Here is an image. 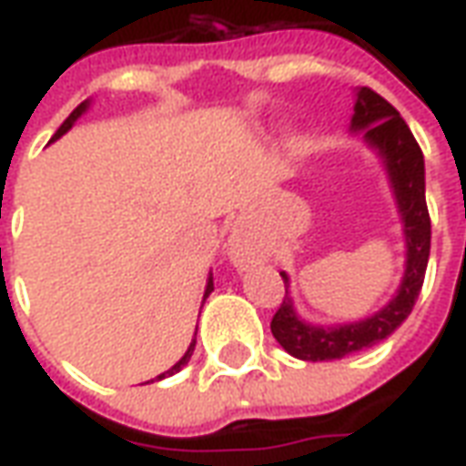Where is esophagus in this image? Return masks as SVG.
<instances>
[{
    "mask_svg": "<svg viewBox=\"0 0 466 466\" xmlns=\"http://www.w3.org/2000/svg\"><path fill=\"white\" fill-rule=\"evenodd\" d=\"M229 254H232V259L237 264H244L247 262V252H244L239 244H232V249H229Z\"/></svg>",
    "mask_w": 466,
    "mask_h": 466,
    "instance_id": "1",
    "label": "esophagus"
}]
</instances>
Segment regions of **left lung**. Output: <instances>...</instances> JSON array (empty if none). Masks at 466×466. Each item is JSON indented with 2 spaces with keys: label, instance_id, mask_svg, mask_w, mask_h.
<instances>
[{
  "label": "left lung",
  "instance_id": "8db88e82",
  "mask_svg": "<svg viewBox=\"0 0 466 466\" xmlns=\"http://www.w3.org/2000/svg\"><path fill=\"white\" fill-rule=\"evenodd\" d=\"M364 132L371 149H377L390 172L394 197L400 204L404 239H407V267L401 277L400 292L384 309L354 324L339 327H312L294 312L292 299L284 297L272 317V334L292 357L304 361L342 360L347 354L367 350L371 344L387 339L407 317L417 302L424 284V272L430 262L431 222L424 199V157L414 134L400 112L370 86H361L354 102L351 132ZM284 284L289 277L282 272Z\"/></svg>",
  "mask_w": 466,
  "mask_h": 466
}]
</instances>
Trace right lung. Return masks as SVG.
Listing matches in <instances>:
<instances>
[{
    "label": "right lung",
    "instance_id": "obj_1",
    "mask_svg": "<svg viewBox=\"0 0 466 466\" xmlns=\"http://www.w3.org/2000/svg\"><path fill=\"white\" fill-rule=\"evenodd\" d=\"M86 106H89V102H82V105L76 106L75 112H72V115L66 116L65 124H62V127H59V129H56L55 137H52V142H55V139H59V137H62V134L69 132V129H72V124H75L76 119H79V116H82V115H85V112H86ZM212 289H214V284H212V279H209V282H207V289H204V299H207V297H209V292H212ZM194 337H197V334H194ZM194 344H197V339H192V344H189V350L184 351V357H182V360L177 361V364H174L172 370H167V371H164V374H159V377H157V380H164V377H172L174 371H179V370H182L184 364H187V361H189V357H192Z\"/></svg>",
    "mask_w": 466,
    "mask_h": 466
}]
</instances>
